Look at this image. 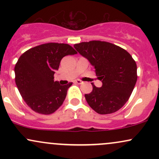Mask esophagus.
Returning <instances> with one entry per match:
<instances>
[{"label":"esophagus","mask_w":159,"mask_h":159,"mask_svg":"<svg viewBox=\"0 0 159 159\" xmlns=\"http://www.w3.org/2000/svg\"><path fill=\"white\" fill-rule=\"evenodd\" d=\"M75 82L77 84H83V81H81V80H79V79H77L75 80Z\"/></svg>","instance_id":"obj_1"}]
</instances>
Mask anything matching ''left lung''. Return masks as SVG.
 <instances>
[{
  "instance_id": "left-lung-1",
  "label": "left lung",
  "mask_w": 159,
  "mask_h": 159,
  "mask_svg": "<svg viewBox=\"0 0 159 159\" xmlns=\"http://www.w3.org/2000/svg\"><path fill=\"white\" fill-rule=\"evenodd\" d=\"M79 54L94 66L102 87L93 84L92 92L85 98L99 114L116 112L127 102L135 86L137 64L125 49L107 42L93 40L75 44Z\"/></svg>"
}]
</instances>
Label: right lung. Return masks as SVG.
<instances>
[{
  "mask_svg": "<svg viewBox=\"0 0 159 159\" xmlns=\"http://www.w3.org/2000/svg\"><path fill=\"white\" fill-rule=\"evenodd\" d=\"M77 54L71 45L48 43L30 48L20 56L15 66L16 84L21 97L33 111L51 114L61 106L69 87L54 81V72L63 57Z\"/></svg>",
  "mask_w": 159,
  "mask_h": 159,
  "instance_id": "1",
  "label": "right lung"
}]
</instances>
